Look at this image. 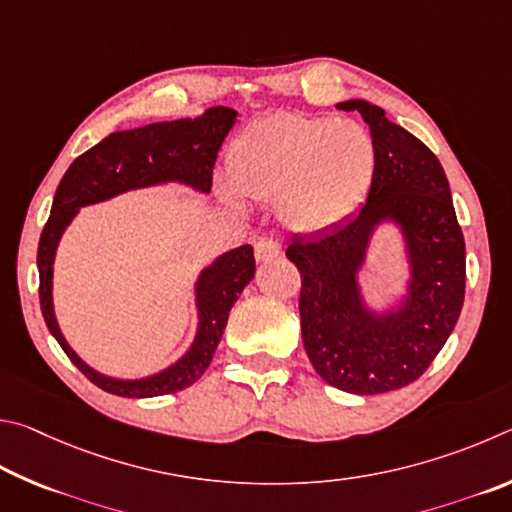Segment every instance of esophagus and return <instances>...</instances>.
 <instances>
[{
	"label": "esophagus",
	"mask_w": 512,
	"mask_h": 512,
	"mask_svg": "<svg viewBox=\"0 0 512 512\" xmlns=\"http://www.w3.org/2000/svg\"><path fill=\"white\" fill-rule=\"evenodd\" d=\"M254 251H256V261L258 263H270V261H274V258H279L283 254V247H281V242L265 238V240L256 242Z\"/></svg>",
	"instance_id": "1"
}]
</instances>
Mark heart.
Instances as JSON below:
<instances>
[{
    "mask_svg": "<svg viewBox=\"0 0 512 512\" xmlns=\"http://www.w3.org/2000/svg\"><path fill=\"white\" fill-rule=\"evenodd\" d=\"M375 159L371 134L360 123L279 112L238 134L227 170L247 200H276L285 227L321 233L364 202Z\"/></svg>",
    "mask_w": 512,
    "mask_h": 512,
    "instance_id": "1",
    "label": "heart"
}]
</instances>
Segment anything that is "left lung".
<instances>
[{
	"instance_id": "left-lung-1",
	"label": "left lung",
	"mask_w": 512,
	"mask_h": 512,
	"mask_svg": "<svg viewBox=\"0 0 512 512\" xmlns=\"http://www.w3.org/2000/svg\"><path fill=\"white\" fill-rule=\"evenodd\" d=\"M369 123L375 177L351 220L312 238L294 236L285 256L301 274V337L315 371L330 387L375 396L407 387L441 353L465 297V242L441 161L382 107L344 101ZM396 221L408 242L412 281L391 313H371L356 272L370 233Z\"/></svg>"
}]
</instances>
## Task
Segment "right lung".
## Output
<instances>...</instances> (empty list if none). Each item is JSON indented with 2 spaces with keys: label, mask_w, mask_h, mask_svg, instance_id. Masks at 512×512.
Wrapping results in <instances>:
<instances>
[{
  "label": "right lung",
  "mask_w": 512,
  "mask_h": 512,
  "mask_svg": "<svg viewBox=\"0 0 512 512\" xmlns=\"http://www.w3.org/2000/svg\"><path fill=\"white\" fill-rule=\"evenodd\" d=\"M236 116L238 112L231 107H209L197 119L150 123L137 130L112 132L110 137L83 152L60 179L51 215L44 224L38 245L40 308L49 333L56 337V342L76 369L98 389L123 398H155L177 393L200 380L220 344L231 306L236 303L238 294L245 290V285L254 279V249L251 245L231 249L202 270L195 283L200 324H197V335L182 360L168 366L166 371L148 375V378L116 380L89 369L71 351L67 339L60 333L56 315H53L51 276L62 231L67 229L80 206L110 200V197L132 191V188L179 182L209 193L218 150L236 123Z\"/></svg>",
  "instance_id": "right-lung-1"
}]
</instances>
